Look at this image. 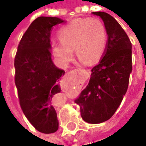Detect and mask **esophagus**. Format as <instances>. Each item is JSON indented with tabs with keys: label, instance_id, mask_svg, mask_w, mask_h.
I'll list each match as a JSON object with an SVG mask.
<instances>
[{
	"label": "esophagus",
	"instance_id": "esophagus-1",
	"mask_svg": "<svg viewBox=\"0 0 146 146\" xmlns=\"http://www.w3.org/2000/svg\"><path fill=\"white\" fill-rule=\"evenodd\" d=\"M73 71L74 72H84L85 70H83V69H80V68H77V69H75Z\"/></svg>",
	"mask_w": 146,
	"mask_h": 146
}]
</instances>
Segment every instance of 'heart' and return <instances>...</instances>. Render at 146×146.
<instances>
[{
    "label": "heart",
    "instance_id": "1",
    "mask_svg": "<svg viewBox=\"0 0 146 146\" xmlns=\"http://www.w3.org/2000/svg\"><path fill=\"white\" fill-rule=\"evenodd\" d=\"M58 39L60 42L54 44L52 50L63 62L67 63L73 58V48L82 62H96L105 53L107 33L98 19H76L59 31Z\"/></svg>",
    "mask_w": 146,
    "mask_h": 146
}]
</instances>
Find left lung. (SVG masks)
<instances>
[{
	"mask_svg": "<svg viewBox=\"0 0 146 146\" xmlns=\"http://www.w3.org/2000/svg\"><path fill=\"white\" fill-rule=\"evenodd\" d=\"M104 22L108 36L99 63L92 69L89 83L76 103L82 119L88 123L110 119L125 95L132 71V44L119 23L109 14L93 12Z\"/></svg>",
	"mask_w": 146,
	"mask_h": 146,
	"instance_id": "1",
	"label": "left lung"
}]
</instances>
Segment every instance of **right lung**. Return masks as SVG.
<instances>
[{"instance_id":"right-lung-1","label":"right lung","mask_w":146,"mask_h":146,"mask_svg":"<svg viewBox=\"0 0 146 146\" xmlns=\"http://www.w3.org/2000/svg\"><path fill=\"white\" fill-rule=\"evenodd\" d=\"M57 17H39L29 26L14 58V82L21 109L37 131L49 134L58 129L53 97L61 92L58 82L65 71L51 58L50 36L53 26L63 23Z\"/></svg>"}]
</instances>
